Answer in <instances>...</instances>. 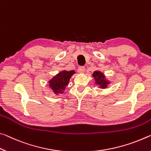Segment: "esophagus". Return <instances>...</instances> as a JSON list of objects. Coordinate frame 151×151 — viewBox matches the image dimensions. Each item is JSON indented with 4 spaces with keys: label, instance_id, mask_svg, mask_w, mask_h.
<instances>
[{
    "label": "esophagus",
    "instance_id": "esophagus-1",
    "mask_svg": "<svg viewBox=\"0 0 151 151\" xmlns=\"http://www.w3.org/2000/svg\"><path fill=\"white\" fill-rule=\"evenodd\" d=\"M85 67H83V66H81V67H79L78 68V71L80 73H83L85 72Z\"/></svg>",
    "mask_w": 151,
    "mask_h": 151
}]
</instances>
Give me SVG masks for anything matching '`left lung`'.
<instances>
[{
  "instance_id": "8db88e82",
  "label": "left lung",
  "mask_w": 151,
  "mask_h": 151,
  "mask_svg": "<svg viewBox=\"0 0 151 151\" xmlns=\"http://www.w3.org/2000/svg\"><path fill=\"white\" fill-rule=\"evenodd\" d=\"M92 77L94 78L96 84L98 86L99 88L106 89L107 88L108 86L110 83V81L106 78L104 73L102 71L96 70L93 71Z\"/></svg>"
}]
</instances>
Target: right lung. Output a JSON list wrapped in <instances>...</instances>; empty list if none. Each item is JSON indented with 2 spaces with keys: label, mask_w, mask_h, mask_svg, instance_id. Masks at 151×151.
<instances>
[{
  "label": "right lung",
  "mask_w": 151,
  "mask_h": 151,
  "mask_svg": "<svg viewBox=\"0 0 151 151\" xmlns=\"http://www.w3.org/2000/svg\"><path fill=\"white\" fill-rule=\"evenodd\" d=\"M75 73L74 70L61 71L48 81L47 86L56 96L63 93L66 86L69 84L71 76Z\"/></svg>",
  "instance_id": "add662e5"
}]
</instances>
